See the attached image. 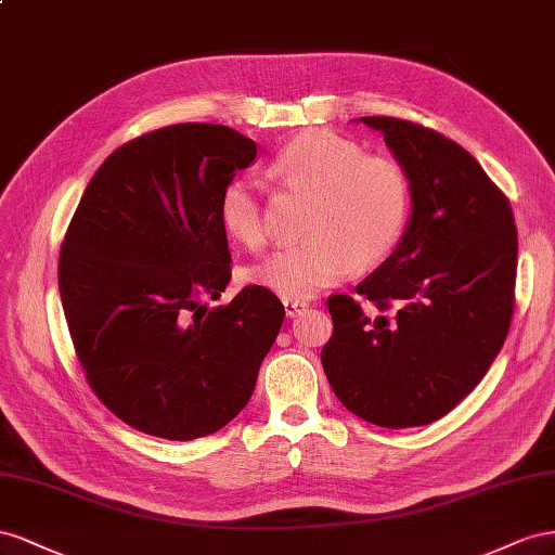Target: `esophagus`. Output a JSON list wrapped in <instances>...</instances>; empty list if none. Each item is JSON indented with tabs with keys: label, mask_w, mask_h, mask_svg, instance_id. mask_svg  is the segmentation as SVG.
Here are the masks:
<instances>
[{
	"label": "esophagus",
	"mask_w": 555,
	"mask_h": 555,
	"mask_svg": "<svg viewBox=\"0 0 555 555\" xmlns=\"http://www.w3.org/2000/svg\"><path fill=\"white\" fill-rule=\"evenodd\" d=\"M283 307H286V315H291V319H295V315L302 313L309 305H307V302H297V299H283Z\"/></svg>",
	"instance_id": "1"
}]
</instances>
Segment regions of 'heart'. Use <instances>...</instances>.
<instances>
[{"label": "heart", "instance_id": "b5f03b06", "mask_svg": "<svg viewBox=\"0 0 555 555\" xmlns=\"http://www.w3.org/2000/svg\"><path fill=\"white\" fill-rule=\"evenodd\" d=\"M269 171L276 183L309 190L299 244L250 264L244 279L283 299H311L337 286L356 264L384 262L400 244L409 216V179L390 155H370L353 139L305 130L281 146ZM225 232L248 248L264 240L262 197L246 179H232L218 197Z\"/></svg>", "mask_w": 555, "mask_h": 555}]
</instances>
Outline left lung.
<instances>
[{
    "label": "left lung",
    "instance_id": "obj_1",
    "mask_svg": "<svg viewBox=\"0 0 555 555\" xmlns=\"http://www.w3.org/2000/svg\"><path fill=\"white\" fill-rule=\"evenodd\" d=\"M409 179L411 218L392 256L351 295H330L323 370L339 402L382 427L427 425L493 365L514 315L512 204L455 141L418 122L360 118Z\"/></svg>",
    "mask_w": 555,
    "mask_h": 555
}]
</instances>
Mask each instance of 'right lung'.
<instances>
[{
    "instance_id": "add662e5",
    "label": "right lung",
    "mask_w": 555,
    "mask_h": 555,
    "mask_svg": "<svg viewBox=\"0 0 555 555\" xmlns=\"http://www.w3.org/2000/svg\"><path fill=\"white\" fill-rule=\"evenodd\" d=\"M258 155L228 125L141 134L94 171L60 248L62 309L92 392L153 437L214 435L250 400L286 309L230 283L218 197Z\"/></svg>"
}]
</instances>
